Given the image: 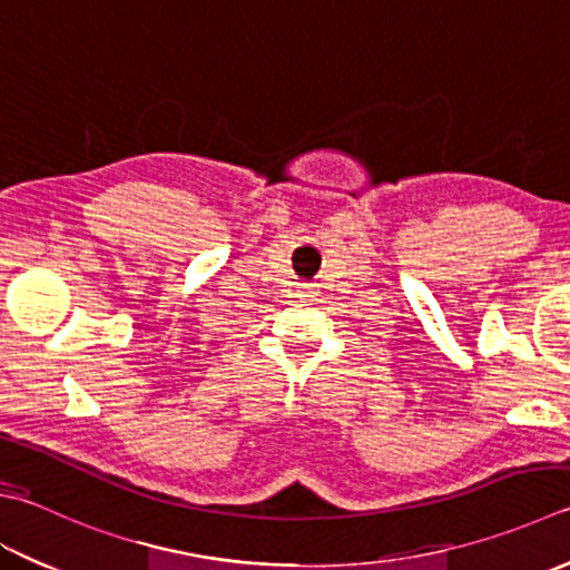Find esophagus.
I'll list each match as a JSON object with an SVG mask.
<instances>
[{"label":"esophagus","instance_id":"1","mask_svg":"<svg viewBox=\"0 0 570 570\" xmlns=\"http://www.w3.org/2000/svg\"><path fill=\"white\" fill-rule=\"evenodd\" d=\"M295 295H297V297H309V295H313V285L299 283V285H297V289H295Z\"/></svg>","mask_w":570,"mask_h":570}]
</instances>
